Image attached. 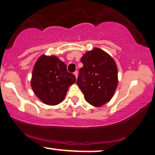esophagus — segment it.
Here are the masks:
<instances>
[{"label": "esophagus", "mask_w": 155, "mask_h": 155, "mask_svg": "<svg viewBox=\"0 0 155 155\" xmlns=\"http://www.w3.org/2000/svg\"><path fill=\"white\" fill-rule=\"evenodd\" d=\"M74 75H75L76 78V79H77V76H78V72H77V71H75V72H74Z\"/></svg>", "instance_id": "34e87169"}]
</instances>
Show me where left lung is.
<instances>
[{"label": "left lung", "mask_w": 155, "mask_h": 155, "mask_svg": "<svg viewBox=\"0 0 155 155\" xmlns=\"http://www.w3.org/2000/svg\"><path fill=\"white\" fill-rule=\"evenodd\" d=\"M76 81L85 100L92 106L100 107L109 102L118 85V70L114 60L107 52L94 48L81 58Z\"/></svg>", "instance_id": "left-lung-1"}]
</instances>
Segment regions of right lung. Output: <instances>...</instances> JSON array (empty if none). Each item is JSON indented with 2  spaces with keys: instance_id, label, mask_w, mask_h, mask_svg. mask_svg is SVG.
Here are the masks:
<instances>
[{
  "instance_id": "obj_1",
  "label": "right lung",
  "mask_w": 155,
  "mask_h": 155,
  "mask_svg": "<svg viewBox=\"0 0 155 155\" xmlns=\"http://www.w3.org/2000/svg\"><path fill=\"white\" fill-rule=\"evenodd\" d=\"M75 82V76L55 55H41L33 66L31 87L39 100L49 106L60 104Z\"/></svg>"
}]
</instances>
